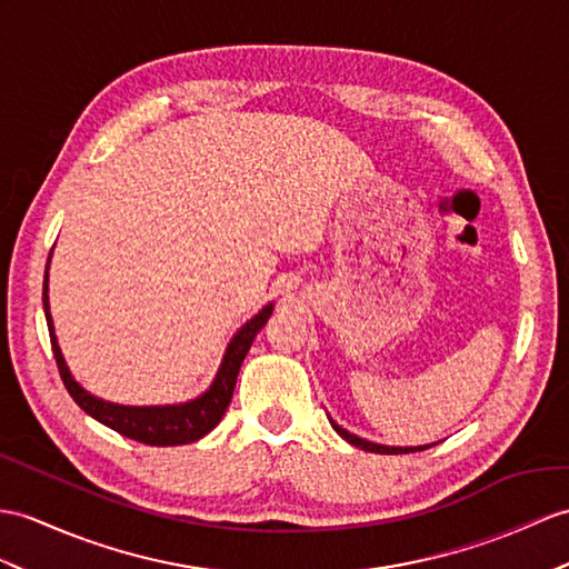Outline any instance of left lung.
<instances>
[{
	"label": "left lung",
	"mask_w": 569,
	"mask_h": 569,
	"mask_svg": "<svg viewBox=\"0 0 569 569\" xmlns=\"http://www.w3.org/2000/svg\"><path fill=\"white\" fill-rule=\"evenodd\" d=\"M328 420H330L332 429H336V432H338L345 441H350L352 447H359V449L371 451V453H410V451H425V449H429V447H435V445H425V447H386V445H377V441H367V439H362V437H357V435L348 432V429L340 427L332 418H328Z\"/></svg>",
	"instance_id": "8db88e82"
}]
</instances>
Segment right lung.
<instances>
[{
  "label": "right lung",
  "mask_w": 569,
  "mask_h": 569,
  "mask_svg": "<svg viewBox=\"0 0 569 569\" xmlns=\"http://www.w3.org/2000/svg\"><path fill=\"white\" fill-rule=\"evenodd\" d=\"M48 270H50V258H48L46 282H43V309H46V321L50 330L52 355H54V362H58L60 377L67 386L69 396L74 398V403L81 410L91 415L93 420H99L101 425L116 429L118 435L142 441V445H149V447L190 445V441H198L207 432H212V429L219 425V420L224 418V412L231 403L233 386H237V379H239V369L243 365L248 350H251L258 330L266 326L268 318L272 316V309H274L272 301L268 307H262L251 321H246L237 330V336L229 340L227 352L221 357V365L214 373L210 389L204 393H200L192 400H186V403H173V406H120L89 393L84 386L72 377V371H69L58 345V336H54V326L50 316Z\"/></svg>",
  "instance_id": "right-lung-1"
}]
</instances>
